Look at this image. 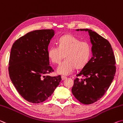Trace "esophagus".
Returning <instances> with one entry per match:
<instances>
[{
	"instance_id": "34e87169",
	"label": "esophagus",
	"mask_w": 123,
	"mask_h": 123,
	"mask_svg": "<svg viewBox=\"0 0 123 123\" xmlns=\"http://www.w3.org/2000/svg\"><path fill=\"white\" fill-rule=\"evenodd\" d=\"M61 77H62V80H65L66 79V78H67V77H66V76H62Z\"/></svg>"
}]
</instances>
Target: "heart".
<instances>
[{"label":"heart","instance_id":"1","mask_svg":"<svg viewBox=\"0 0 123 123\" xmlns=\"http://www.w3.org/2000/svg\"><path fill=\"white\" fill-rule=\"evenodd\" d=\"M58 46H53L48 48V57L54 64H59L65 57L66 59L58 66L59 74L68 75L75 68H83L89 61L91 55V46L86 41L71 35H65L59 38Z\"/></svg>","mask_w":123,"mask_h":123}]
</instances>
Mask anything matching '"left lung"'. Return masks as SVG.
Returning a JSON list of instances; mask_svg holds the SVG:
<instances>
[{"label": "left lung", "instance_id": "1", "mask_svg": "<svg viewBox=\"0 0 123 123\" xmlns=\"http://www.w3.org/2000/svg\"><path fill=\"white\" fill-rule=\"evenodd\" d=\"M88 31L91 43L92 57L77 76L71 91L76 98L86 104L94 103L102 98L115 76L116 60L111 45L107 40L88 29H76Z\"/></svg>", "mask_w": 123, "mask_h": 123}]
</instances>
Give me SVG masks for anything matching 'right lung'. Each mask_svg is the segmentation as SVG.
<instances>
[{"mask_svg": "<svg viewBox=\"0 0 123 123\" xmlns=\"http://www.w3.org/2000/svg\"><path fill=\"white\" fill-rule=\"evenodd\" d=\"M54 35L53 29L32 31L16 40L11 48L10 78L20 95L31 103L45 101L62 80L60 75H47L53 71L47 51Z\"/></svg>", "mask_w": 123, "mask_h": 123, "instance_id": "1", "label": "right lung"}]
</instances>
